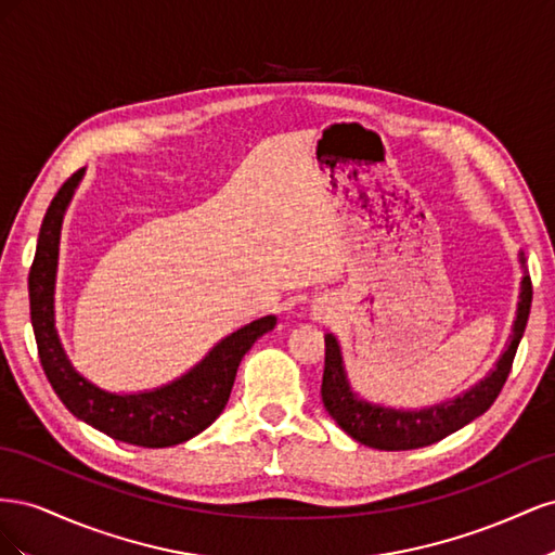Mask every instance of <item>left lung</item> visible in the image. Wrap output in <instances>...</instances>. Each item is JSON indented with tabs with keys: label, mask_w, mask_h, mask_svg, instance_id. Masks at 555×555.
<instances>
[{
	"label": "left lung",
	"mask_w": 555,
	"mask_h": 555,
	"mask_svg": "<svg viewBox=\"0 0 555 555\" xmlns=\"http://www.w3.org/2000/svg\"><path fill=\"white\" fill-rule=\"evenodd\" d=\"M520 268H524V280H520L518 308L512 326V335L507 349L502 351L495 367L489 377H483L473 389L456 396L453 400L440 402L426 410H393L382 408L375 402H367L351 391L340 345L328 333L326 343V359H324V377H322V400L326 412L335 418L349 438L357 442L382 449V451H408L428 447L440 442L447 435L456 433L465 424L473 422L493 405V400L502 391L512 371L516 349L528 324L530 304H532V282L526 271V257L520 255Z\"/></svg>",
	"instance_id": "obj_1"
}]
</instances>
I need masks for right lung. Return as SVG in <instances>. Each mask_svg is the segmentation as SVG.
Returning a JSON list of instances; mask_svg holds the SVG:
<instances>
[{
	"instance_id": "right-lung-1",
	"label": "right lung",
	"mask_w": 555,
	"mask_h": 555,
	"mask_svg": "<svg viewBox=\"0 0 555 555\" xmlns=\"http://www.w3.org/2000/svg\"><path fill=\"white\" fill-rule=\"evenodd\" d=\"M82 180V169L66 180L50 201L39 231L37 255L29 268V314L39 359L53 391L80 422L127 444L162 449L188 442L222 414L236 371L263 333L273 331L275 317L255 319L217 343L190 373L153 391L111 393L82 377L72 365L55 328V275L60 231L66 206Z\"/></svg>"
}]
</instances>
